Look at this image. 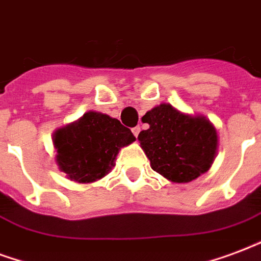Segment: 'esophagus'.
<instances>
[{
	"instance_id": "obj_1",
	"label": "esophagus",
	"mask_w": 261,
	"mask_h": 261,
	"mask_svg": "<svg viewBox=\"0 0 261 261\" xmlns=\"http://www.w3.org/2000/svg\"><path fill=\"white\" fill-rule=\"evenodd\" d=\"M132 132H133V135H135V136L138 138L139 133H140V126H135V128L132 129Z\"/></svg>"
}]
</instances>
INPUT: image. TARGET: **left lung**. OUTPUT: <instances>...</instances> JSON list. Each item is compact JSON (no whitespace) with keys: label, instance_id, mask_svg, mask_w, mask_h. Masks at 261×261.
I'll list each match as a JSON object with an SVG mask.
<instances>
[{"label":"left lung","instance_id":"1","mask_svg":"<svg viewBox=\"0 0 261 261\" xmlns=\"http://www.w3.org/2000/svg\"><path fill=\"white\" fill-rule=\"evenodd\" d=\"M150 125L139 133L140 147L152 170L173 183H189L207 172L219 148L217 130L206 117L181 113L161 103L146 115Z\"/></svg>","mask_w":261,"mask_h":261}]
</instances>
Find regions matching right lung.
Here are the masks:
<instances>
[{
  "label": "right lung",
  "mask_w": 261,
  "mask_h": 261,
  "mask_svg": "<svg viewBox=\"0 0 261 261\" xmlns=\"http://www.w3.org/2000/svg\"><path fill=\"white\" fill-rule=\"evenodd\" d=\"M135 140L118 119L91 110L55 130V162L67 179L93 183L111 172L119 150Z\"/></svg>",
  "instance_id": "obj_1"
}]
</instances>
